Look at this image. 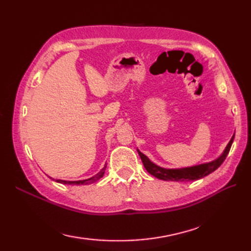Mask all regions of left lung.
<instances>
[{"label":"left lung","mask_w":251,"mask_h":251,"mask_svg":"<svg viewBox=\"0 0 251 251\" xmlns=\"http://www.w3.org/2000/svg\"><path fill=\"white\" fill-rule=\"evenodd\" d=\"M234 135L232 136L230 139V142L228 143L227 147H226L223 153L219 155L217 158H215L214 161L203 163V164H199V165H195V166H189V167H182V168H164L158 166V165L154 164L153 162H151L149 160V157L142 153L138 149L137 152L142 158V162L144 164V166L146 168L147 172H148L150 175H152L155 178L164 180V181H178V182H186V181H194V180H199L203 176L210 175L213 173L214 170H216L223 162L226 160L231 145L233 143Z\"/></svg>","instance_id":"8db88e82"}]
</instances>
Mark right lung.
Returning a JSON list of instances; mask_svg holds the SVG:
<instances>
[{
  "instance_id": "obj_1",
  "label": "right lung",
  "mask_w": 251,
  "mask_h": 251,
  "mask_svg": "<svg viewBox=\"0 0 251 251\" xmlns=\"http://www.w3.org/2000/svg\"><path fill=\"white\" fill-rule=\"evenodd\" d=\"M105 168H106V165H104V167H103L96 176H91V178H89V179L78 180V181H65V180H56V181L58 183H63V184H68V185H86V184H91V183H94V182H96V181H98V180L102 178L103 175H104V173H105ZM50 178H51V176H50Z\"/></svg>"
}]
</instances>
